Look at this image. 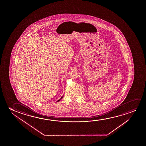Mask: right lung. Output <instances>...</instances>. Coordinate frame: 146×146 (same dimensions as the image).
Instances as JSON below:
<instances>
[{
  "instance_id": "1",
  "label": "right lung",
  "mask_w": 146,
  "mask_h": 146,
  "mask_svg": "<svg viewBox=\"0 0 146 146\" xmlns=\"http://www.w3.org/2000/svg\"><path fill=\"white\" fill-rule=\"evenodd\" d=\"M63 96H62V97H61V98H60V99H59V100H58V101H57V102H59V101H60V100H61V99H62V98H63Z\"/></svg>"
}]
</instances>
